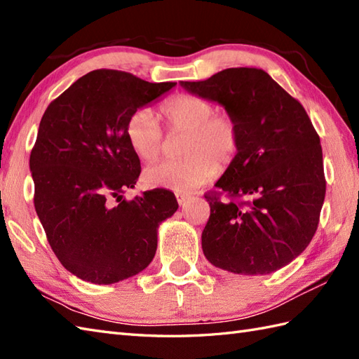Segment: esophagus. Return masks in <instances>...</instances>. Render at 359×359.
Returning <instances> with one entry per match:
<instances>
[{
  "mask_svg": "<svg viewBox=\"0 0 359 359\" xmlns=\"http://www.w3.org/2000/svg\"><path fill=\"white\" fill-rule=\"evenodd\" d=\"M176 198H177V203L179 205H185V202H187V200L189 198V196H187V194H176Z\"/></svg>",
  "mask_w": 359,
  "mask_h": 359,
  "instance_id": "obj_1",
  "label": "esophagus"
}]
</instances>
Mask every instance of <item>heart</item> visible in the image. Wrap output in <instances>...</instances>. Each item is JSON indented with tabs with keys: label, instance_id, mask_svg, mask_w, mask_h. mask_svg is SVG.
Here are the masks:
<instances>
[{
	"label": "heart",
	"instance_id": "1",
	"mask_svg": "<svg viewBox=\"0 0 359 359\" xmlns=\"http://www.w3.org/2000/svg\"><path fill=\"white\" fill-rule=\"evenodd\" d=\"M161 113L171 133H185L179 161H163L148 166L144 180L148 187L189 193L210 182L236 161L240 148L237 121L226 113H215L203 97L174 95L162 104ZM128 144L142 161L151 162L163 151L165 135L148 108H139L127 121Z\"/></svg>",
	"mask_w": 359,
	"mask_h": 359
}]
</instances>
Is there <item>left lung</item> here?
Masks as SVG:
<instances>
[{"mask_svg":"<svg viewBox=\"0 0 359 359\" xmlns=\"http://www.w3.org/2000/svg\"><path fill=\"white\" fill-rule=\"evenodd\" d=\"M180 86L223 105L240 130L236 161L215 183L231 200L205 196V257L234 273L281 269L311 243L326 196L320 136L304 107L262 69H226Z\"/></svg>","mask_w":359,"mask_h":359,"instance_id":"obj_1","label":"left lung"}]
</instances>
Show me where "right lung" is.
Wrapping results in <instances>:
<instances>
[{"label":"right lung","instance_id":"obj_1","mask_svg":"<svg viewBox=\"0 0 359 359\" xmlns=\"http://www.w3.org/2000/svg\"><path fill=\"white\" fill-rule=\"evenodd\" d=\"M174 86L93 70L50 102L39 122L33 202L57 260L81 280L111 285L144 271L159 224L177 211L176 197L161 188L122 198L140 174L127 121Z\"/></svg>","mask_w":359,"mask_h":359}]
</instances>
